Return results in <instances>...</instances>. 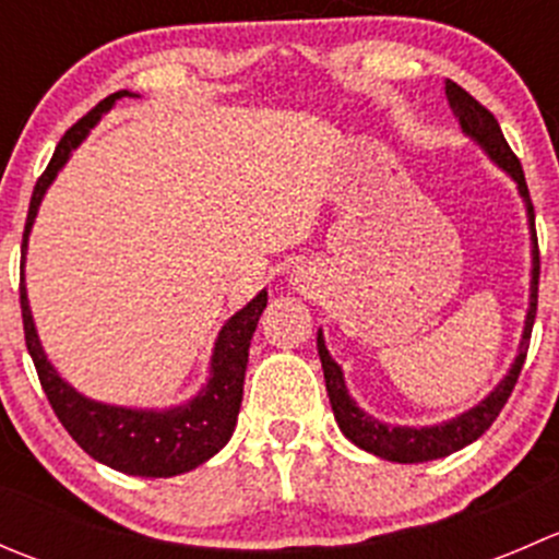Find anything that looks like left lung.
Listing matches in <instances>:
<instances>
[{"label":"left lung","mask_w":559,"mask_h":559,"mask_svg":"<svg viewBox=\"0 0 559 559\" xmlns=\"http://www.w3.org/2000/svg\"><path fill=\"white\" fill-rule=\"evenodd\" d=\"M447 97L452 105L454 116L460 118L462 132L471 140H476L484 151H487L489 159L498 167H503L511 178L520 186V194L527 207V222H530V235H533V281H530V308L527 319H524V332L520 343V354H516L514 365H511L509 376L500 381L487 397L478 405H473L465 414L454 416V419L443 421V425L432 427H392L384 421L373 419L370 414H365L352 397H348L346 381H343V370L335 359L330 357L324 346V337H316V346H319L321 368H324V381H326V394H330L332 414H335L337 427L343 430V436L352 443H357L365 452L381 456L389 462H427L438 460V456H449L452 452H460L462 447L473 443L476 438H481L484 432L492 427V421L498 419V414L503 411V405L509 403L511 392H514L516 379L522 373L524 357H527L530 346V332H533L535 311H538V275H540V257H538V235H535V211L533 202H530L527 183H524V173L516 154L511 151V145L506 143L503 132H500V123L492 112L487 110L478 99H473L471 94L462 86H456L454 81H447Z\"/></svg>","instance_id":"left-lung-1"}]
</instances>
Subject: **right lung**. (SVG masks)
Masks as SVG:
<instances>
[{
  "label": "right lung",
  "instance_id": "right-lung-1",
  "mask_svg": "<svg viewBox=\"0 0 559 559\" xmlns=\"http://www.w3.org/2000/svg\"><path fill=\"white\" fill-rule=\"evenodd\" d=\"M127 94L129 92H116L105 97L75 127L67 129L61 143L56 145L53 159L48 162L45 173L37 178L35 191H32L21 257H26V240H29L37 207L48 186L53 183L56 173L64 167L72 148L81 145V140L103 118V112L110 110L112 103L127 97ZM264 306H267V292H259L246 308H240L222 326L216 348H213L211 379H207V384L202 386V392L194 400L167 411L121 408V405H105L97 403V400L83 397L81 392H75L56 373L53 365L45 357L43 346H39L29 300H26L24 273H21V316H24L26 348H29L32 362L37 368L39 384L48 394L50 408L56 411L64 430L70 432L72 441L83 452L107 467L129 473V476H178V473H186L191 467L202 465L205 460H211L233 438L235 425H238L240 400H243L248 346H251L253 330H257V321Z\"/></svg>",
  "mask_w": 559,
  "mask_h": 559
}]
</instances>
